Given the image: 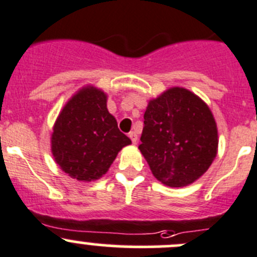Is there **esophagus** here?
<instances>
[{
  "mask_svg": "<svg viewBox=\"0 0 257 257\" xmlns=\"http://www.w3.org/2000/svg\"><path fill=\"white\" fill-rule=\"evenodd\" d=\"M129 138L132 139V142H133V144L138 143V133H137L136 131L131 132V133H129Z\"/></svg>",
  "mask_w": 257,
  "mask_h": 257,
  "instance_id": "1",
  "label": "esophagus"
}]
</instances>
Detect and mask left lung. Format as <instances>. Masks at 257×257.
<instances>
[{"label": "left lung", "instance_id": "obj_1", "mask_svg": "<svg viewBox=\"0 0 257 257\" xmlns=\"http://www.w3.org/2000/svg\"><path fill=\"white\" fill-rule=\"evenodd\" d=\"M139 150L153 175L167 186L181 188L198 180L217 153V128L203 99L174 87L149 100Z\"/></svg>", "mask_w": 257, "mask_h": 257}]
</instances>
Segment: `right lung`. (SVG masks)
<instances>
[{"label": "right lung", "mask_w": 257, "mask_h": 257, "mask_svg": "<svg viewBox=\"0 0 257 257\" xmlns=\"http://www.w3.org/2000/svg\"><path fill=\"white\" fill-rule=\"evenodd\" d=\"M131 143L108 112L107 94L93 85L82 88L67 102L51 138L58 167L79 181L102 178L121 148Z\"/></svg>", "instance_id": "add662e5"}]
</instances>
